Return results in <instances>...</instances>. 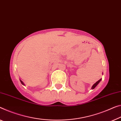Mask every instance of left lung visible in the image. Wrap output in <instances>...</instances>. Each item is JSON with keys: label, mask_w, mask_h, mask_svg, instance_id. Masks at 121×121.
<instances>
[{"label": "left lung", "mask_w": 121, "mask_h": 121, "mask_svg": "<svg viewBox=\"0 0 121 121\" xmlns=\"http://www.w3.org/2000/svg\"><path fill=\"white\" fill-rule=\"evenodd\" d=\"M101 81V79H100L99 80H98V81L97 82H96L94 85H93V86H92V88H91V89H94L95 88V87H96V86H97V84H98V83H99V82Z\"/></svg>", "instance_id": "1"}]
</instances>
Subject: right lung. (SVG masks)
<instances>
[{"instance_id":"obj_1","label":"right lung","mask_w":121,"mask_h":121,"mask_svg":"<svg viewBox=\"0 0 121 121\" xmlns=\"http://www.w3.org/2000/svg\"><path fill=\"white\" fill-rule=\"evenodd\" d=\"M20 82H21V83H22V84H23V85H24V83H23V82H22V81H21V80H20Z\"/></svg>"}]
</instances>
